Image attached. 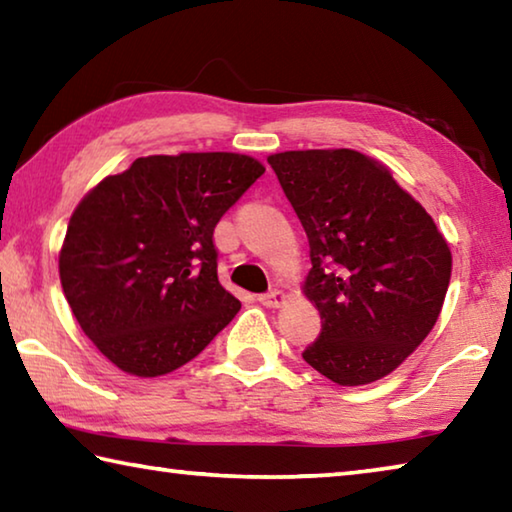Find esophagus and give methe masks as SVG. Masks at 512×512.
Masks as SVG:
<instances>
[{"mask_svg": "<svg viewBox=\"0 0 512 512\" xmlns=\"http://www.w3.org/2000/svg\"><path fill=\"white\" fill-rule=\"evenodd\" d=\"M257 300H259V305H264V307H280L282 302H284V293L282 291L259 293Z\"/></svg>", "mask_w": 512, "mask_h": 512, "instance_id": "obj_1", "label": "esophagus"}]
</instances>
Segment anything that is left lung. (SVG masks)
<instances>
[{
    "label": "left lung",
    "instance_id": "1",
    "mask_svg": "<svg viewBox=\"0 0 512 512\" xmlns=\"http://www.w3.org/2000/svg\"><path fill=\"white\" fill-rule=\"evenodd\" d=\"M309 239L305 293L323 318L302 352L341 386L393 372L436 325L452 253L381 164L352 149L268 158Z\"/></svg>",
    "mask_w": 512,
    "mask_h": 512
}]
</instances>
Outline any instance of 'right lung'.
Masks as SVG:
<instances>
[{
	"mask_svg": "<svg viewBox=\"0 0 512 512\" xmlns=\"http://www.w3.org/2000/svg\"><path fill=\"white\" fill-rule=\"evenodd\" d=\"M262 173L239 153L149 155L76 207L60 284L85 336L117 368L167 375L235 318L241 302L221 287L212 237Z\"/></svg>",
	"mask_w": 512,
	"mask_h": 512,
	"instance_id": "obj_1",
	"label": "right lung"
}]
</instances>
